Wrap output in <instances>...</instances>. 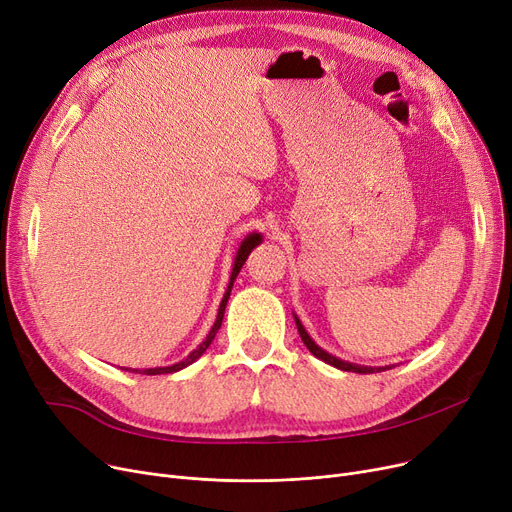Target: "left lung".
I'll list each match as a JSON object with an SVG mask.
<instances>
[{
	"label": "left lung",
	"mask_w": 512,
	"mask_h": 512,
	"mask_svg": "<svg viewBox=\"0 0 512 512\" xmlns=\"http://www.w3.org/2000/svg\"><path fill=\"white\" fill-rule=\"evenodd\" d=\"M294 319H296V327H298V333H300V337H302V342H304V346L310 350V354H314L316 358H321L323 362L331 364V367H335V369H339V371H348V373H360V375L381 373V371H385V369H392V367H364V364H354V362H348V360H342V358H337V356L329 354L327 350H323L321 346L314 344V339H312V337L308 335V331L304 329L302 321L298 319V314H294Z\"/></svg>",
	"instance_id": "8db88e82"
}]
</instances>
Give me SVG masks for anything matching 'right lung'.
Returning a JSON list of instances; mask_svg holds the SVG:
<instances>
[{
	"instance_id": "add662e5",
	"label": "right lung",
	"mask_w": 512,
	"mask_h": 512,
	"mask_svg": "<svg viewBox=\"0 0 512 512\" xmlns=\"http://www.w3.org/2000/svg\"><path fill=\"white\" fill-rule=\"evenodd\" d=\"M258 243H262V235L260 233H250V235H246L243 237V241L239 243V248H237V254H235V260H233V269H231V277H229V285H227V291H225V296H223V300H221V306H218V314H216V321H214V325H212V329L208 331V335H206V339L204 342L193 350V352H189L187 354V358H183L181 362H175V364H168V367H154V369H125V371H131V373H143V375H164V373H177V371H181V369H185V367H189L191 362H196L206 350H208V346L212 344V339H214V335L218 333V329H221V325H223V316H225V308H227V302H229V296H231V289H233V283H235V277L239 275V271H241V266L246 264V260H248V256H250V252L258 246Z\"/></svg>"
}]
</instances>
